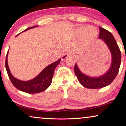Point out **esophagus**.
<instances>
[{
  "label": "esophagus",
  "mask_w": 126,
  "mask_h": 126,
  "mask_svg": "<svg viewBox=\"0 0 126 126\" xmlns=\"http://www.w3.org/2000/svg\"><path fill=\"white\" fill-rule=\"evenodd\" d=\"M73 56V54H72V52H70V51L67 52V53H65V54L63 55V56H62V60H64V59L67 58V57H71V56Z\"/></svg>",
  "instance_id": "esophagus-1"
}]
</instances>
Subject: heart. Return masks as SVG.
<instances>
[{"label":"heart","instance_id":"heart-1","mask_svg":"<svg viewBox=\"0 0 126 126\" xmlns=\"http://www.w3.org/2000/svg\"><path fill=\"white\" fill-rule=\"evenodd\" d=\"M78 32L80 34H82L85 32L87 35L94 36L96 34V31L93 27H89L87 28L86 27H82L78 29Z\"/></svg>","mask_w":126,"mask_h":126}]
</instances>
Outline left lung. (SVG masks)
Here are the masks:
<instances>
[{
    "mask_svg": "<svg viewBox=\"0 0 126 126\" xmlns=\"http://www.w3.org/2000/svg\"><path fill=\"white\" fill-rule=\"evenodd\" d=\"M99 38L104 42L111 52L112 60L107 71L100 76L91 77L82 73L76 63L75 65L74 72L78 80L82 86L89 89H99L110 84L117 75L121 64V52L112 34L99 27Z\"/></svg>",
    "mask_w": 126,
    "mask_h": 126,
    "instance_id": "obj_1",
    "label": "left lung"
}]
</instances>
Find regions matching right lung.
<instances>
[{"label": "right lung", "instance_id": "obj_1", "mask_svg": "<svg viewBox=\"0 0 126 126\" xmlns=\"http://www.w3.org/2000/svg\"><path fill=\"white\" fill-rule=\"evenodd\" d=\"M36 27H37V25L27 28L24 31H27L30 29L34 28ZM8 52L6 57L5 66L10 80L15 88L22 92H27L28 94H37L46 90L51 83L55 68L61 61V59H59L56 62L49 64L47 67H45L36 77L33 78L31 80L24 81V80H21L17 79L12 75L8 66Z\"/></svg>", "mask_w": 126, "mask_h": 126}]
</instances>
